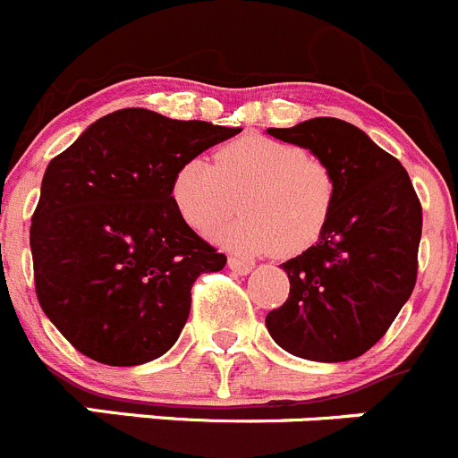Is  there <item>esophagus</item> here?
<instances>
[{"instance_id": "esophagus-1", "label": "esophagus", "mask_w": 458, "mask_h": 458, "mask_svg": "<svg viewBox=\"0 0 458 458\" xmlns=\"http://www.w3.org/2000/svg\"><path fill=\"white\" fill-rule=\"evenodd\" d=\"M228 267H230V271L237 273V276H249V273L253 271V264L243 262V259H239V258H230Z\"/></svg>"}]
</instances>
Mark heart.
Masks as SVG:
<instances>
[{"instance_id": "obj_1", "label": "heart", "mask_w": 458, "mask_h": 458, "mask_svg": "<svg viewBox=\"0 0 458 458\" xmlns=\"http://www.w3.org/2000/svg\"><path fill=\"white\" fill-rule=\"evenodd\" d=\"M171 203L190 228L205 233L242 205L243 215L212 237L233 253L284 258L302 253L326 233L336 203V176L305 148L264 135L224 144L209 165L182 162L169 185Z\"/></svg>"}]
</instances>
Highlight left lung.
<instances>
[{
    "label": "left lung",
    "instance_id": "1",
    "mask_svg": "<svg viewBox=\"0 0 458 458\" xmlns=\"http://www.w3.org/2000/svg\"><path fill=\"white\" fill-rule=\"evenodd\" d=\"M267 132L310 148L336 176L330 224L314 246L282 264L292 289L267 314V330L296 357L357 359L386 335L416 287L420 200L400 160L344 119Z\"/></svg>",
    "mask_w": 458,
    "mask_h": 458
}]
</instances>
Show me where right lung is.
Returning a JSON list of instances; mask_svg holds the SVG:
<instances>
[{
	"mask_svg": "<svg viewBox=\"0 0 458 458\" xmlns=\"http://www.w3.org/2000/svg\"><path fill=\"white\" fill-rule=\"evenodd\" d=\"M239 131L123 108L49 162L31 219L36 293L85 357L140 366L176 344L191 284L225 255L181 219L171 176Z\"/></svg>",
	"mask_w": 458,
	"mask_h": 458,
	"instance_id": "1",
	"label": "right lung"
}]
</instances>
